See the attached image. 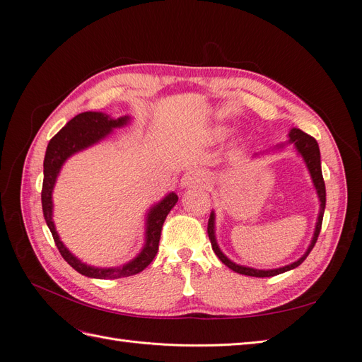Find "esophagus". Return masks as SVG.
<instances>
[{"label": "esophagus", "instance_id": "obj_1", "mask_svg": "<svg viewBox=\"0 0 362 362\" xmlns=\"http://www.w3.org/2000/svg\"><path fill=\"white\" fill-rule=\"evenodd\" d=\"M206 175L201 169H189L184 173L181 184L184 187H205L206 185Z\"/></svg>", "mask_w": 362, "mask_h": 362}]
</instances>
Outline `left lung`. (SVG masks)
I'll return each instance as SVG.
<instances>
[{
	"instance_id": "obj_1",
	"label": "left lung",
	"mask_w": 362,
	"mask_h": 362,
	"mask_svg": "<svg viewBox=\"0 0 362 362\" xmlns=\"http://www.w3.org/2000/svg\"><path fill=\"white\" fill-rule=\"evenodd\" d=\"M290 141L296 145L298 151L302 154L306 166L310 169L311 173V178L313 182L317 189V193H319V198H320V214H319V221H317L315 225V231H314V237H313V242L308 247V250L305 252V255L298 259L296 262L290 266L286 267H281V269H275V270H257V269H250V267H243V266H238L235 262H233L231 259H228L221 249H218L217 243H216V237H214V213L210 214V218H208V226H206V231H208V237H210V242H211V247L214 250V254L218 257L225 266H228L231 270L240 273V275H247V276H257V278H269V276H275L279 275V273H284L287 270H291L294 267L300 266L303 259L310 255V252L313 250L317 238H319L320 234V229H322V222H323V213H325V205H326V189H325V181H323V175H322V166H320V149L319 145H317V141L314 137H311L310 134L303 133L302 129L298 128H293L291 133H290Z\"/></svg>"
}]
</instances>
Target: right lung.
Masks as SVG:
<instances>
[{
	"label": "right lung",
	"instance_id": "add662e5",
	"mask_svg": "<svg viewBox=\"0 0 362 362\" xmlns=\"http://www.w3.org/2000/svg\"><path fill=\"white\" fill-rule=\"evenodd\" d=\"M128 116L110 119L107 115L95 113V112H84L76 115L74 119L64 125L59 133L54 136L47 148L45 160H43V184H42V210L43 217H45L47 225L52 234L54 243H56L60 255L64 258L68 264L75 269L78 273L89 278L96 279H116V278H127L131 275L140 273L146 269L152 259L156 258L158 252V243L161 235V228L169 211L175 206L178 201V196L175 193L168 194L158 205H156L148 214V226H146V245L144 250L140 252L139 257L122 267L115 269H96L86 266L84 262L76 259L71 252L64 247L60 242V238L56 233L52 222V201L51 193L54 189L57 175L60 172L62 164L66 161L75 152H78L87 146L96 144L98 140L104 139L110 131L116 127H122L127 124Z\"/></svg>",
	"mask_w": 362,
	"mask_h": 362
}]
</instances>
